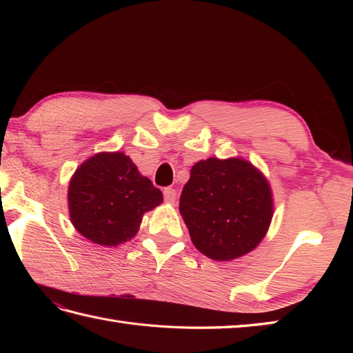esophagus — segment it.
<instances>
[{"instance_id":"esophagus-1","label":"esophagus","mask_w":353,"mask_h":353,"mask_svg":"<svg viewBox=\"0 0 353 353\" xmlns=\"http://www.w3.org/2000/svg\"><path fill=\"white\" fill-rule=\"evenodd\" d=\"M163 199H165V201H167V203H174L176 201V199H177V194H176V190H172V188H165L163 190Z\"/></svg>"}]
</instances>
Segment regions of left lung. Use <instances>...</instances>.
Segmentation results:
<instances>
[{
	"label": "left lung",
	"mask_w": 353,
	"mask_h": 353,
	"mask_svg": "<svg viewBox=\"0 0 353 353\" xmlns=\"http://www.w3.org/2000/svg\"><path fill=\"white\" fill-rule=\"evenodd\" d=\"M179 209L197 250L232 261L265 236L273 216L272 188L250 162L209 157L191 168Z\"/></svg>",
	"instance_id": "left-lung-1"
}]
</instances>
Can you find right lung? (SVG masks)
Returning a JSON list of instances; mask_svg holds the SVG:
<instances>
[{"label":"right lung","instance_id":"right-lung-1","mask_svg":"<svg viewBox=\"0 0 353 353\" xmlns=\"http://www.w3.org/2000/svg\"><path fill=\"white\" fill-rule=\"evenodd\" d=\"M162 192L121 152L97 153L74 172L70 219L79 234L117 247L138 234L142 215L162 203Z\"/></svg>","mask_w":353,"mask_h":353}]
</instances>
